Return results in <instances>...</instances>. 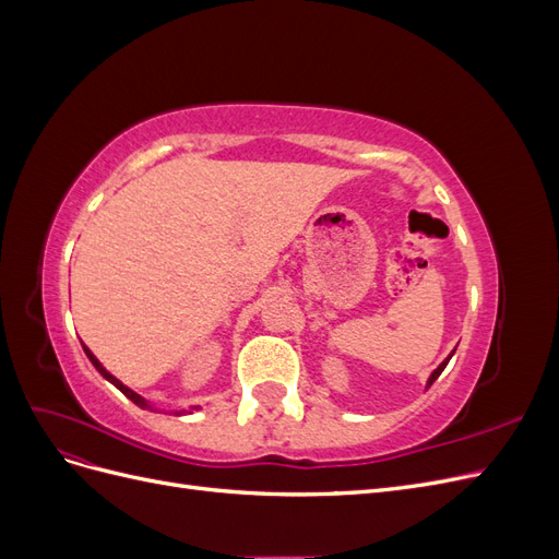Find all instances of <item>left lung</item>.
Masks as SVG:
<instances>
[{"mask_svg": "<svg viewBox=\"0 0 559 559\" xmlns=\"http://www.w3.org/2000/svg\"><path fill=\"white\" fill-rule=\"evenodd\" d=\"M452 354H454V352H452ZM448 361H450V357H448V359H445V361H443L441 366H438V368L433 370V373H431V378H429V386H431V384L436 382V378H438V376H441V373H443V370H445V366H448Z\"/></svg>", "mask_w": 559, "mask_h": 559, "instance_id": "1", "label": "left lung"}]
</instances>
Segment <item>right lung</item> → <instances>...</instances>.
<instances>
[{
	"label": "right lung",
	"mask_w": 559,
	"mask_h": 559,
	"mask_svg": "<svg viewBox=\"0 0 559 559\" xmlns=\"http://www.w3.org/2000/svg\"><path fill=\"white\" fill-rule=\"evenodd\" d=\"M83 349H86V357L91 359V364H93V366H95V368L99 370V376H105V378H107V380H109L111 384H116L118 389H121V392H123V394H126V396H128V399H130L132 403H138V405H142V408H148V403H146V401H144V399H142L140 394H134V392H132V389H128V386H126L123 382H118V380H116V378H114L111 373H107V370L103 368V364H99V361H97V359L93 357V352H91V349H88L86 345H83Z\"/></svg>",
	"instance_id": "obj_1"
}]
</instances>
